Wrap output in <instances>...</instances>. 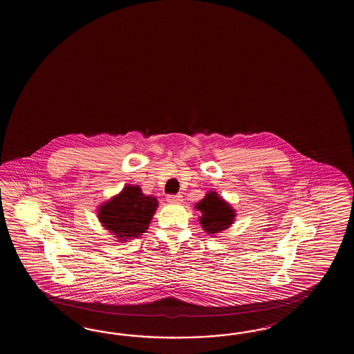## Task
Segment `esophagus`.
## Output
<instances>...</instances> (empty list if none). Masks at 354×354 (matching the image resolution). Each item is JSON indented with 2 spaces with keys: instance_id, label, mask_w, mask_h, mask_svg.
I'll return each mask as SVG.
<instances>
[{
  "instance_id": "obj_1",
  "label": "esophagus",
  "mask_w": 354,
  "mask_h": 354,
  "mask_svg": "<svg viewBox=\"0 0 354 354\" xmlns=\"http://www.w3.org/2000/svg\"><path fill=\"white\" fill-rule=\"evenodd\" d=\"M182 197L183 196H180V194H169L166 197V200L169 203H172V204H179V203H182Z\"/></svg>"
}]
</instances>
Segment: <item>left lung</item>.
<instances>
[{"label":"left lung","instance_id":"1","mask_svg":"<svg viewBox=\"0 0 354 354\" xmlns=\"http://www.w3.org/2000/svg\"><path fill=\"white\" fill-rule=\"evenodd\" d=\"M196 209L201 212L200 225L207 235L225 231L235 221V210L214 191L206 193L204 198L196 204Z\"/></svg>","mask_w":354,"mask_h":354}]
</instances>
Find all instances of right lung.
<instances>
[{"label":"right lung","mask_w":354,"mask_h":354,"mask_svg":"<svg viewBox=\"0 0 354 354\" xmlns=\"http://www.w3.org/2000/svg\"><path fill=\"white\" fill-rule=\"evenodd\" d=\"M157 206L156 197L144 194L139 185L127 184L122 192L100 206L97 218L118 241H127L147 232Z\"/></svg>","instance_id":"1"}]
</instances>
